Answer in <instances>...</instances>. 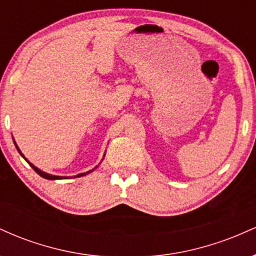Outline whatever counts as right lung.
Here are the masks:
<instances>
[{
	"label": "right lung",
	"mask_w": 256,
	"mask_h": 256,
	"mask_svg": "<svg viewBox=\"0 0 256 256\" xmlns=\"http://www.w3.org/2000/svg\"><path fill=\"white\" fill-rule=\"evenodd\" d=\"M14 144H16V149H18V152H20V155H22V158H24L26 161H28V158H26L24 156V155H22V152H20V149H19V148H18V146H16V142H14ZM28 164H30V162H28ZM30 166L32 167V168H34V171H36V172L38 173V174H40V177H43V178H46V179H50V180H55V179H64V178H68V177H60V176H52V174H48V173H46V172L40 171V168H37V167H36V166H34V165H32V164H30ZM96 168H98V166H96V167H94V168H92V170H90V171H89V172L79 173V174H77V177H83V176H85V174H88V173H90V172L95 171V170H96Z\"/></svg>",
	"instance_id": "obj_1"
}]
</instances>
